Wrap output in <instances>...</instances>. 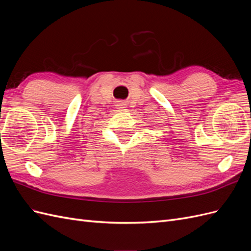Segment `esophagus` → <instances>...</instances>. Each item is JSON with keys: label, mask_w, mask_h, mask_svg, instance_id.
Masks as SVG:
<instances>
[{"label": "esophagus", "mask_w": 251, "mask_h": 251, "mask_svg": "<svg viewBox=\"0 0 251 251\" xmlns=\"http://www.w3.org/2000/svg\"><path fill=\"white\" fill-rule=\"evenodd\" d=\"M116 108L117 109H124V108H126V104L125 103H121V102H118L116 104Z\"/></svg>", "instance_id": "esophagus-1"}]
</instances>
